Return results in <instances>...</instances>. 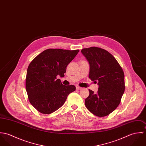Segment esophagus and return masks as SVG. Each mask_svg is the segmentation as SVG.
<instances>
[{
	"label": "esophagus",
	"mask_w": 146,
	"mask_h": 146,
	"mask_svg": "<svg viewBox=\"0 0 146 146\" xmlns=\"http://www.w3.org/2000/svg\"><path fill=\"white\" fill-rule=\"evenodd\" d=\"M76 90H82V88H81V87H80V86H77L76 87Z\"/></svg>",
	"instance_id": "1"
}]
</instances>
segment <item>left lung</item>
Listing matches in <instances>:
<instances>
[{"mask_svg": "<svg viewBox=\"0 0 146 146\" xmlns=\"http://www.w3.org/2000/svg\"><path fill=\"white\" fill-rule=\"evenodd\" d=\"M81 52L89 63V79L98 82L99 85L96 94L89 89V95L85 100L86 107L97 116H107L119 105L125 91L123 68L115 58L102 48L92 46Z\"/></svg>", "mask_w": 146, "mask_h": 146, "instance_id": "obj_1", "label": "left lung"}]
</instances>
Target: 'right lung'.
I'll use <instances>...</instances> for the list:
<instances>
[{"label": "right lung", "instance_id": "1", "mask_svg": "<svg viewBox=\"0 0 146 146\" xmlns=\"http://www.w3.org/2000/svg\"><path fill=\"white\" fill-rule=\"evenodd\" d=\"M79 50L48 49L29 64L26 77V89L30 104L43 114L51 113L65 102L75 90L73 85H64L57 75L64 76L67 66Z\"/></svg>", "mask_w": 146, "mask_h": 146}]
</instances>
